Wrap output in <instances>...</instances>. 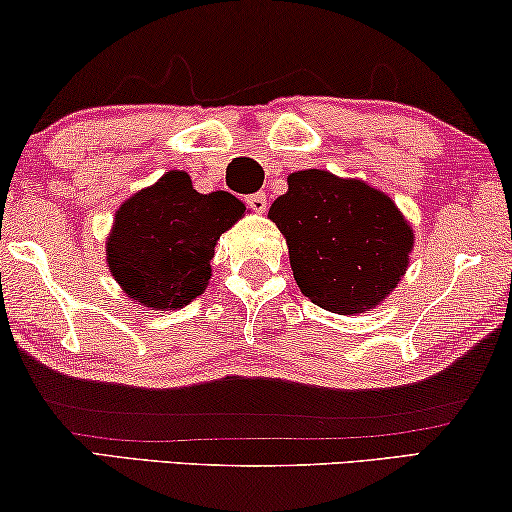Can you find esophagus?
Instances as JSON below:
<instances>
[{
    "mask_svg": "<svg viewBox=\"0 0 512 512\" xmlns=\"http://www.w3.org/2000/svg\"><path fill=\"white\" fill-rule=\"evenodd\" d=\"M246 204L253 208L255 213H264L266 211V192H255V194H248L246 197Z\"/></svg>",
    "mask_w": 512,
    "mask_h": 512,
    "instance_id": "esophagus-1",
    "label": "esophagus"
}]
</instances>
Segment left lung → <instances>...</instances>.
<instances>
[{"instance_id": "1", "label": "left lung", "mask_w": 512, "mask_h": 512, "mask_svg": "<svg viewBox=\"0 0 512 512\" xmlns=\"http://www.w3.org/2000/svg\"><path fill=\"white\" fill-rule=\"evenodd\" d=\"M269 220L285 236L301 294L325 311L359 315L376 308L408 271L413 227L390 194L359 178L294 171Z\"/></svg>"}]
</instances>
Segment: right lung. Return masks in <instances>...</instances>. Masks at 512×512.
<instances>
[{"label": "right lung", "mask_w": 512, "mask_h": 512, "mask_svg": "<svg viewBox=\"0 0 512 512\" xmlns=\"http://www.w3.org/2000/svg\"><path fill=\"white\" fill-rule=\"evenodd\" d=\"M243 215L234 194H201L185 171H167L118 206L106 266L136 304L176 311L204 294L218 239Z\"/></svg>", "instance_id": "add662e5"}]
</instances>
